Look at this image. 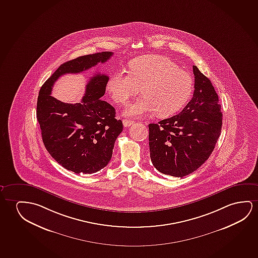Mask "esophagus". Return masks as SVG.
I'll return each mask as SVG.
<instances>
[{
    "mask_svg": "<svg viewBox=\"0 0 258 258\" xmlns=\"http://www.w3.org/2000/svg\"><path fill=\"white\" fill-rule=\"evenodd\" d=\"M133 123H134V121L131 120V119H123L124 127H130L131 125H133Z\"/></svg>",
    "mask_w": 258,
    "mask_h": 258,
    "instance_id": "1",
    "label": "esophagus"
}]
</instances>
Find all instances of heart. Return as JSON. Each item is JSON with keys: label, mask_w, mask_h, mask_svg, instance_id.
<instances>
[{"label": "heart", "mask_w": 258, "mask_h": 258, "mask_svg": "<svg viewBox=\"0 0 258 258\" xmlns=\"http://www.w3.org/2000/svg\"><path fill=\"white\" fill-rule=\"evenodd\" d=\"M192 78L188 72L166 56H145L130 63V71H117L107 82L112 100L124 105L142 89L144 96L124 109V114L142 117L156 112L169 116L186 104L192 91Z\"/></svg>", "instance_id": "heart-1"}]
</instances>
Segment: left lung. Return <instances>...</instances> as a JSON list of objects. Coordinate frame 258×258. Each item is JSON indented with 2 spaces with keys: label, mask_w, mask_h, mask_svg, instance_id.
<instances>
[{
  "label": "left lung",
  "mask_w": 258,
  "mask_h": 258,
  "mask_svg": "<svg viewBox=\"0 0 258 258\" xmlns=\"http://www.w3.org/2000/svg\"><path fill=\"white\" fill-rule=\"evenodd\" d=\"M194 97L182 112L149 124L150 157L164 175L183 177L198 169L213 152L222 128L218 96L208 77L192 67Z\"/></svg>",
  "instance_id": "left-lung-1"
}]
</instances>
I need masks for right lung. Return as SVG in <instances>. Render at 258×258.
<instances>
[{
    "mask_svg": "<svg viewBox=\"0 0 258 258\" xmlns=\"http://www.w3.org/2000/svg\"><path fill=\"white\" fill-rule=\"evenodd\" d=\"M112 54L95 53L62 63L39 92L36 116L45 147L57 163L76 174H93L108 164L123 125L115 119V109L100 99L105 95L107 75L92 76L82 101L76 104L53 97L52 87L60 76L86 71L105 63Z\"/></svg>",
    "mask_w": 258,
    "mask_h": 258,
    "instance_id": "1",
    "label": "right lung"
}]
</instances>
